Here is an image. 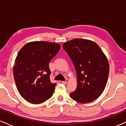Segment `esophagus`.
Instances as JSON below:
<instances>
[{"label": "esophagus", "instance_id": "34e87169", "mask_svg": "<svg viewBox=\"0 0 126 126\" xmlns=\"http://www.w3.org/2000/svg\"><path fill=\"white\" fill-rule=\"evenodd\" d=\"M69 79H66V80H64V81H62V83H63V84L66 85V84H67V83H68V82H69Z\"/></svg>", "mask_w": 126, "mask_h": 126}]
</instances>
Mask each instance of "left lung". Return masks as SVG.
I'll list each match as a JSON object with an SVG mask.
<instances>
[{
    "instance_id": "1",
    "label": "left lung",
    "mask_w": 126,
    "mask_h": 126,
    "mask_svg": "<svg viewBox=\"0 0 126 126\" xmlns=\"http://www.w3.org/2000/svg\"><path fill=\"white\" fill-rule=\"evenodd\" d=\"M63 48L71 59L77 75V88L70 97L80 104L97 99L104 90L109 75L106 56L95 42L86 39H73L64 43Z\"/></svg>"
}]
</instances>
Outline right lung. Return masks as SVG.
I'll return each mask as SVG.
<instances>
[{"instance_id":"obj_1","label":"right lung","mask_w":126,"mask_h":126,"mask_svg":"<svg viewBox=\"0 0 126 126\" xmlns=\"http://www.w3.org/2000/svg\"><path fill=\"white\" fill-rule=\"evenodd\" d=\"M60 45L32 41L18 52L14 66V76L19 93L30 103L44 102L53 94L57 83L50 81L49 62L60 50Z\"/></svg>"}]
</instances>
